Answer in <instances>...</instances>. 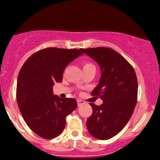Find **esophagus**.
<instances>
[{"label":"esophagus","mask_w":160,"mask_h":160,"mask_svg":"<svg viewBox=\"0 0 160 160\" xmlns=\"http://www.w3.org/2000/svg\"><path fill=\"white\" fill-rule=\"evenodd\" d=\"M83 104H85V102L83 101H82V100H77V105L78 106L82 105Z\"/></svg>","instance_id":"obj_1"}]
</instances>
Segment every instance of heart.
I'll return each instance as SVG.
<instances>
[{"instance_id":"obj_1","label":"heart","mask_w":160,"mask_h":160,"mask_svg":"<svg viewBox=\"0 0 160 160\" xmlns=\"http://www.w3.org/2000/svg\"><path fill=\"white\" fill-rule=\"evenodd\" d=\"M90 66H93L91 63H85L83 67H90Z\"/></svg>"}]
</instances>
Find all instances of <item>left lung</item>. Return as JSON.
<instances>
[{
  "mask_svg": "<svg viewBox=\"0 0 160 160\" xmlns=\"http://www.w3.org/2000/svg\"><path fill=\"white\" fill-rule=\"evenodd\" d=\"M81 51L99 65L101 78L91 94L103 101L100 106L90 104L93 113L87 120V128L94 138L109 139L120 132L132 117L138 94L136 74L129 62L111 48Z\"/></svg>",
  "mask_w": 160,
  "mask_h": 160,
  "instance_id": "obj_1",
  "label": "left lung"
}]
</instances>
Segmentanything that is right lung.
Returning a JSON list of instances; mask_svg holds the SVG:
<instances>
[{
    "instance_id": "1",
    "label": "right lung",
    "mask_w": 160,
    "mask_h": 160,
    "mask_svg": "<svg viewBox=\"0 0 160 160\" xmlns=\"http://www.w3.org/2000/svg\"><path fill=\"white\" fill-rule=\"evenodd\" d=\"M80 56L81 49L47 48L32 55L19 72V110L28 126L42 138L59 135L65 128L66 117L77 108L75 99L54 95L52 87L62 82L66 67Z\"/></svg>"
}]
</instances>
